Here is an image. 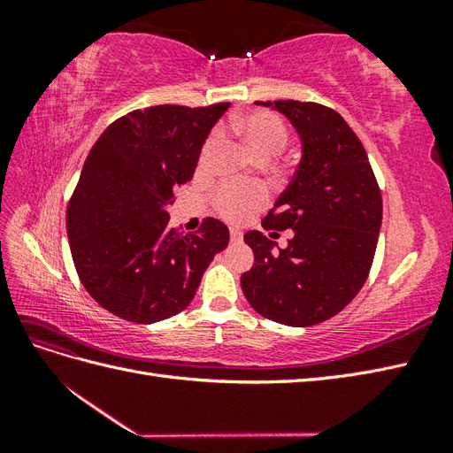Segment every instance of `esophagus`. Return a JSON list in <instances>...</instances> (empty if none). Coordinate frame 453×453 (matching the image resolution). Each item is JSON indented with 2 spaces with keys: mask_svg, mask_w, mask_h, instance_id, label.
Returning <instances> with one entry per match:
<instances>
[{
  "mask_svg": "<svg viewBox=\"0 0 453 453\" xmlns=\"http://www.w3.org/2000/svg\"><path fill=\"white\" fill-rule=\"evenodd\" d=\"M229 239H232V243H239L243 239V234L239 232V229L232 227V229H229Z\"/></svg>",
  "mask_w": 453,
  "mask_h": 453,
  "instance_id": "1",
  "label": "esophagus"
}]
</instances>
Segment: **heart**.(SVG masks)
<instances>
[{
    "label": "heart",
    "mask_w": 453,
    "mask_h": 453,
    "mask_svg": "<svg viewBox=\"0 0 453 453\" xmlns=\"http://www.w3.org/2000/svg\"><path fill=\"white\" fill-rule=\"evenodd\" d=\"M229 127L242 136L245 146L261 161H271L273 157L280 156L288 146V140H290V134H288L282 119L268 111L239 114V117L229 120ZM218 132H211L206 138L204 146L200 150L198 169H204L208 165L211 153L218 146ZM211 204H214V210L221 218L239 224V221L247 219L253 211L261 210L266 204V190L258 185H226L216 192Z\"/></svg>",
    "instance_id": "heart-1"
}]
</instances>
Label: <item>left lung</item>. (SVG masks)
<instances>
[{
  "instance_id": "obj_1",
  "label": "left lung",
  "mask_w": 453,
  "mask_h": 453,
  "mask_svg": "<svg viewBox=\"0 0 453 453\" xmlns=\"http://www.w3.org/2000/svg\"><path fill=\"white\" fill-rule=\"evenodd\" d=\"M300 132L303 156L290 185L263 219L266 232L292 229L288 247L247 232L255 265L242 276L257 313L290 326L331 319L368 280L381 227V192L362 142L339 112L311 101L261 103Z\"/></svg>"
}]
</instances>
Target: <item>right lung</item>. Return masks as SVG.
Wrapping results in <instances>:
<instances>
[{
  "label": "right lung",
  "instance_id": "obj_1",
  "mask_svg": "<svg viewBox=\"0 0 453 453\" xmlns=\"http://www.w3.org/2000/svg\"><path fill=\"white\" fill-rule=\"evenodd\" d=\"M227 103L156 104L114 120L95 142L65 211L72 258L85 290L132 323H156L192 302L202 274L229 243L204 218L195 234L169 226L175 190L195 175L210 128Z\"/></svg>",
  "mask_w": 453,
  "mask_h": 453
}]
</instances>
